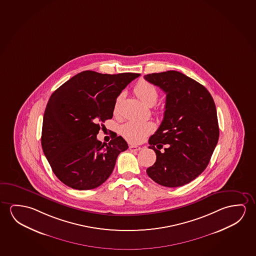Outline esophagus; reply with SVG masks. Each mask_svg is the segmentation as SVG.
<instances>
[{
  "mask_svg": "<svg viewBox=\"0 0 256 256\" xmlns=\"http://www.w3.org/2000/svg\"><path fill=\"white\" fill-rule=\"evenodd\" d=\"M141 149H142L141 146H130V150L131 152H138V150H140Z\"/></svg>",
  "mask_w": 256,
  "mask_h": 256,
  "instance_id": "1",
  "label": "esophagus"
}]
</instances>
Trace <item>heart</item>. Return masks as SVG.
I'll use <instances>...</instances> for the list:
<instances>
[{
  "mask_svg": "<svg viewBox=\"0 0 256 256\" xmlns=\"http://www.w3.org/2000/svg\"><path fill=\"white\" fill-rule=\"evenodd\" d=\"M134 93L138 98L147 106H154L158 98L157 88L146 80H140L134 86ZM120 101V96L116 100L114 106V112L115 114H118ZM154 128L155 126L152 122L131 120L122 125L120 134L128 142L138 144L142 142L150 133L154 131Z\"/></svg>",
  "mask_w": 256,
  "mask_h": 256,
  "instance_id": "heart-1",
  "label": "heart"
}]
</instances>
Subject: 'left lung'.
Wrapping results in <instances>:
<instances>
[{
    "label": "left lung",
    "mask_w": 256,
    "mask_h": 256,
    "mask_svg": "<svg viewBox=\"0 0 256 256\" xmlns=\"http://www.w3.org/2000/svg\"><path fill=\"white\" fill-rule=\"evenodd\" d=\"M144 79L166 93L164 118L149 139L157 158L146 173L166 187L189 184L206 170L219 139L214 99L203 85L180 72L150 74Z\"/></svg>",
    "instance_id": "1"
}]
</instances>
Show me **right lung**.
Returning a JSON list of instances; mask_svg holds the SVG:
<instances>
[{"label": "right lung", "mask_w": 256, "mask_h": 256, "mask_svg": "<svg viewBox=\"0 0 256 256\" xmlns=\"http://www.w3.org/2000/svg\"><path fill=\"white\" fill-rule=\"evenodd\" d=\"M139 74H102L83 71L52 94L44 116L42 146L56 176L75 190L106 181L118 154L128 146L115 133L109 144L96 134L100 122L114 116L116 99Z\"/></svg>", "instance_id": "add662e5"}]
</instances>
